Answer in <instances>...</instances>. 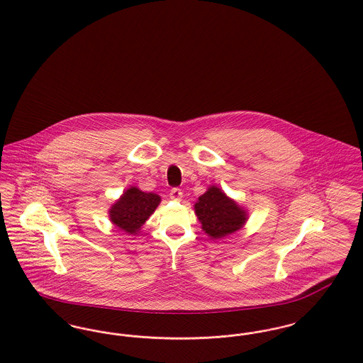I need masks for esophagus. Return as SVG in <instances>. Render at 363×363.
I'll return each instance as SVG.
<instances>
[{
  "instance_id": "1",
  "label": "esophagus",
  "mask_w": 363,
  "mask_h": 363,
  "mask_svg": "<svg viewBox=\"0 0 363 363\" xmlns=\"http://www.w3.org/2000/svg\"><path fill=\"white\" fill-rule=\"evenodd\" d=\"M169 197H171L172 200H181V199H182V191H181L179 188H172V189L169 191Z\"/></svg>"
}]
</instances>
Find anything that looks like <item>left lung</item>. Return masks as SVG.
Wrapping results in <instances>:
<instances>
[{
	"instance_id": "1",
	"label": "left lung",
	"mask_w": 363,
	"mask_h": 363,
	"mask_svg": "<svg viewBox=\"0 0 363 363\" xmlns=\"http://www.w3.org/2000/svg\"><path fill=\"white\" fill-rule=\"evenodd\" d=\"M195 210L203 230L213 239L230 235L246 223L245 210L216 186L199 197Z\"/></svg>"
}]
</instances>
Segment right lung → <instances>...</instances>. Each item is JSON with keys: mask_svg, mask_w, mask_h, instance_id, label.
I'll use <instances>...</instances> for the list:
<instances>
[{"mask_svg": "<svg viewBox=\"0 0 363 363\" xmlns=\"http://www.w3.org/2000/svg\"><path fill=\"white\" fill-rule=\"evenodd\" d=\"M160 203V196L130 188L111 208V220L121 230L135 235Z\"/></svg>", "mask_w": 363, "mask_h": 363, "instance_id": "add662e5", "label": "right lung"}]
</instances>
